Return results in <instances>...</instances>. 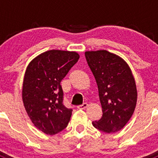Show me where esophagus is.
Returning a JSON list of instances; mask_svg holds the SVG:
<instances>
[{
  "label": "esophagus",
  "instance_id": "1",
  "mask_svg": "<svg viewBox=\"0 0 158 158\" xmlns=\"http://www.w3.org/2000/svg\"><path fill=\"white\" fill-rule=\"evenodd\" d=\"M87 107H88L87 103H84V104H81V105L77 106V108H79V109H85V108H86Z\"/></svg>",
  "mask_w": 158,
  "mask_h": 158
}]
</instances>
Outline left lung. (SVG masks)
Instances as JSON below:
<instances>
[{
	"label": "left lung",
	"instance_id": "1",
	"mask_svg": "<svg viewBox=\"0 0 158 158\" xmlns=\"http://www.w3.org/2000/svg\"><path fill=\"white\" fill-rule=\"evenodd\" d=\"M85 58L97 84L103 111L93 127L105 133L120 131L136 106L137 89L131 69L120 57L107 51H87Z\"/></svg>",
	"mask_w": 158,
	"mask_h": 158
}]
</instances>
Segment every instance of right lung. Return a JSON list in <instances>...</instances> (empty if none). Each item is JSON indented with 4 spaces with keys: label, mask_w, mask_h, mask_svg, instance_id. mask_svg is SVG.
<instances>
[{
    "label": "right lung",
    "mask_w": 158,
    "mask_h": 158,
    "mask_svg": "<svg viewBox=\"0 0 158 158\" xmlns=\"http://www.w3.org/2000/svg\"><path fill=\"white\" fill-rule=\"evenodd\" d=\"M79 58L76 52L48 51L32 60L25 72V110L35 126L47 135L59 133L70 120L73 109L64 105L61 81Z\"/></svg>",
    "instance_id": "right-lung-1"
}]
</instances>
